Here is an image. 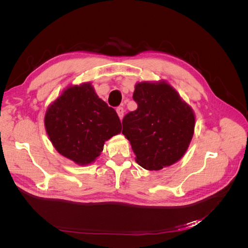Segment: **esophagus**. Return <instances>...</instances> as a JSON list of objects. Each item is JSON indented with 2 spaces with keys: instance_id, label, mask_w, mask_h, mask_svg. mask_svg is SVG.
<instances>
[{
  "instance_id": "1",
  "label": "esophagus",
  "mask_w": 248,
  "mask_h": 248,
  "mask_svg": "<svg viewBox=\"0 0 248 248\" xmlns=\"http://www.w3.org/2000/svg\"><path fill=\"white\" fill-rule=\"evenodd\" d=\"M116 110H117V114H118L120 120H122L124 117V108L122 107H119V108H117Z\"/></svg>"
}]
</instances>
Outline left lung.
<instances>
[{"label":"left lung","instance_id":"obj_1","mask_svg":"<svg viewBox=\"0 0 248 248\" xmlns=\"http://www.w3.org/2000/svg\"><path fill=\"white\" fill-rule=\"evenodd\" d=\"M133 99L138 108L123 118L122 133L136 161L159 170L181 159L194 132L196 117L189 104L166 80L138 82Z\"/></svg>","mask_w":248,"mask_h":248}]
</instances>
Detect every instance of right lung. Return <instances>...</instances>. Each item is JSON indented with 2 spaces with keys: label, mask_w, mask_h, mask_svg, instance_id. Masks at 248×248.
I'll use <instances>...</instances> for the list:
<instances>
[{
  "label": "right lung",
  "mask_w": 248,
  "mask_h": 248,
  "mask_svg": "<svg viewBox=\"0 0 248 248\" xmlns=\"http://www.w3.org/2000/svg\"><path fill=\"white\" fill-rule=\"evenodd\" d=\"M44 126L57 151L79 166L94 162L104 141L122 129L116 110L97 96L91 82L66 88L47 108Z\"/></svg>",
  "instance_id": "add662e5"
}]
</instances>
